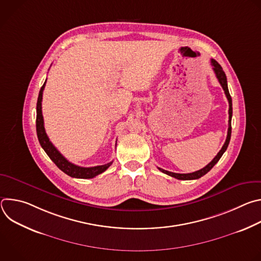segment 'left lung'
I'll return each instance as SVG.
<instances>
[{"mask_svg": "<svg viewBox=\"0 0 261 261\" xmlns=\"http://www.w3.org/2000/svg\"><path fill=\"white\" fill-rule=\"evenodd\" d=\"M211 64L213 66V70L216 74V76L221 85V87L223 88V90H224V93L226 95V98L228 100V103H229V110H228V114H229V121H228V131H227V137H226V140L224 142V144H223L222 148L220 150V152L217 154V156L205 166L203 167L202 169L200 170H197V171H194L192 173H175V172H170V171H167V170H164L162 168H159L160 171L172 176V177H175L177 179H197L201 176H203L205 173H207L214 166L215 164L220 160V158L222 157V155L224 154V152L226 151V148L229 144V141H230V136H231V117H232V100H231V97H230V94H229V91H228V86H227V79H226V75H225V72L223 71L222 67L220 66V64L212 59L211 60Z\"/></svg>", "mask_w": 261, "mask_h": 261, "instance_id": "8db88e82", "label": "left lung"}]
</instances>
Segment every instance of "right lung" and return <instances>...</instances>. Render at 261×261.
Masks as SVG:
<instances>
[{
    "mask_svg": "<svg viewBox=\"0 0 261 261\" xmlns=\"http://www.w3.org/2000/svg\"><path fill=\"white\" fill-rule=\"evenodd\" d=\"M46 81L41 87V90L39 92L38 100H37V117H36V130H37V136H38V140L42 146L47 156L53 160V162L66 174L72 177H76V178H93L96 175L104 172L111 164H113V161L104 164V165H99V166H94V167H82L77 166L75 164H73L69 162L58 150L56 146L51 143L49 140L45 129H44V121H43V116H42V95H43V90L45 87Z\"/></svg>",
    "mask_w": 261,
    "mask_h": 261,
    "instance_id": "obj_1",
    "label": "right lung"
}]
</instances>
